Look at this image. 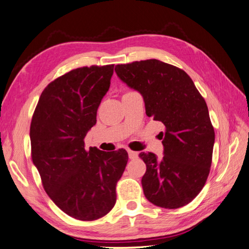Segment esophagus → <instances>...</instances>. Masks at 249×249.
Instances as JSON below:
<instances>
[{"label": "esophagus", "instance_id": "34e87169", "mask_svg": "<svg viewBox=\"0 0 249 249\" xmlns=\"http://www.w3.org/2000/svg\"><path fill=\"white\" fill-rule=\"evenodd\" d=\"M128 156L130 160H135V158L138 157V152H134V151H128Z\"/></svg>", "mask_w": 249, "mask_h": 249}]
</instances>
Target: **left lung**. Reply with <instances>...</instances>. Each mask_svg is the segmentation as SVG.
I'll return each mask as SVG.
<instances>
[{
  "label": "left lung",
  "mask_w": 249,
  "mask_h": 249,
  "mask_svg": "<svg viewBox=\"0 0 249 249\" xmlns=\"http://www.w3.org/2000/svg\"><path fill=\"white\" fill-rule=\"evenodd\" d=\"M115 72L142 95L146 115L165 125L161 160L139 154L146 165L145 198L165 209L188 204L203 188L212 163L215 133L204 98L183 70L155 59L116 65Z\"/></svg>",
  "instance_id": "1"
}]
</instances>
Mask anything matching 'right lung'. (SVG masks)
<instances>
[{"mask_svg": "<svg viewBox=\"0 0 249 249\" xmlns=\"http://www.w3.org/2000/svg\"><path fill=\"white\" fill-rule=\"evenodd\" d=\"M113 68L84 66L56 78L41 93L31 122L32 160L46 193L79 220L98 219L112 210L116 183L128 161L123 149L84 147Z\"/></svg>", "mask_w": 249, "mask_h": 249, "instance_id": "1", "label": "right lung"}]
</instances>
